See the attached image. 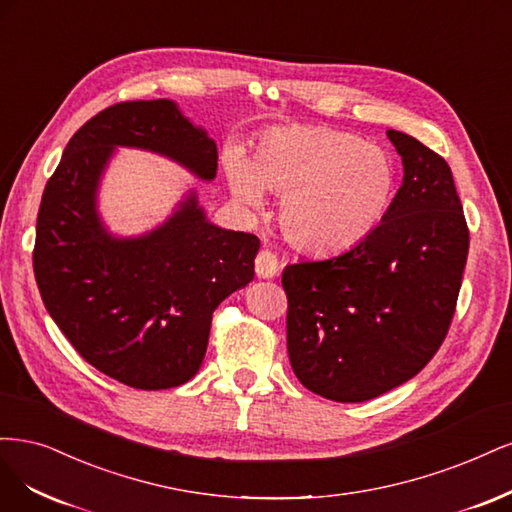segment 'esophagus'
Wrapping results in <instances>:
<instances>
[{
  "label": "esophagus",
  "instance_id": "34e87169",
  "mask_svg": "<svg viewBox=\"0 0 512 512\" xmlns=\"http://www.w3.org/2000/svg\"><path fill=\"white\" fill-rule=\"evenodd\" d=\"M255 272L259 278H274L278 272V259L272 251L263 249L255 259Z\"/></svg>",
  "mask_w": 512,
  "mask_h": 512
}]
</instances>
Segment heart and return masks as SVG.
Here are the masks:
<instances>
[{"instance_id":"1","label":"heart","mask_w":512,"mask_h":512,"mask_svg":"<svg viewBox=\"0 0 512 512\" xmlns=\"http://www.w3.org/2000/svg\"><path fill=\"white\" fill-rule=\"evenodd\" d=\"M238 200L261 208L263 191L283 197L278 221L295 249L334 255L374 234L398 193V166L381 146L327 127L272 129L253 161L227 157Z\"/></svg>"}]
</instances>
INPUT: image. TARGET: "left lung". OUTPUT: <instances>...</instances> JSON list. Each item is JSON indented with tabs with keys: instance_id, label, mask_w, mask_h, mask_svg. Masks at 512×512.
<instances>
[{
	"instance_id": "obj_1",
	"label": "left lung",
	"mask_w": 512,
	"mask_h": 512,
	"mask_svg": "<svg viewBox=\"0 0 512 512\" xmlns=\"http://www.w3.org/2000/svg\"><path fill=\"white\" fill-rule=\"evenodd\" d=\"M404 183L383 223L342 255L291 263L287 351L334 402H366L419 374L449 334L470 232L449 163L389 129Z\"/></svg>"
}]
</instances>
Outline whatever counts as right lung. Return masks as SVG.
I'll list each match as a JSON object with an SVG mask.
<instances>
[{
	"mask_svg": "<svg viewBox=\"0 0 512 512\" xmlns=\"http://www.w3.org/2000/svg\"><path fill=\"white\" fill-rule=\"evenodd\" d=\"M114 146L151 148L206 180L217 174V144L172 102L97 112L44 187L36 283L48 315L93 368L134 389H170L200 370L212 312L253 280L259 238L208 223L193 193L153 234L110 238L95 189Z\"/></svg>",
	"mask_w": 512,
	"mask_h": 512,
	"instance_id": "1",
	"label": "right lung"
}]
</instances>
